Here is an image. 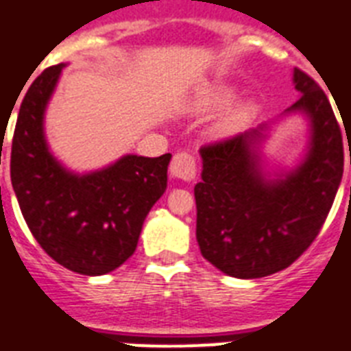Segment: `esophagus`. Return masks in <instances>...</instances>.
I'll list each match as a JSON object with an SVG mask.
<instances>
[{"label":"esophagus","instance_id":"obj_1","mask_svg":"<svg viewBox=\"0 0 351 351\" xmlns=\"http://www.w3.org/2000/svg\"><path fill=\"white\" fill-rule=\"evenodd\" d=\"M169 171L173 178L189 182L197 175V162L189 153H176L171 160Z\"/></svg>","mask_w":351,"mask_h":351}]
</instances>
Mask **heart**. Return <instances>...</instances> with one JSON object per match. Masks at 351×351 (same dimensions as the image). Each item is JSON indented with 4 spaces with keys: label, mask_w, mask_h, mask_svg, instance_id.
Here are the masks:
<instances>
[{
    "label": "heart",
    "mask_w": 351,
    "mask_h": 351,
    "mask_svg": "<svg viewBox=\"0 0 351 351\" xmlns=\"http://www.w3.org/2000/svg\"><path fill=\"white\" fill-rule=\"evenodd\" d=\"M237 96V89L233 85H217L209 90L202 93L197 100L193 101V109L198 112H211L222 107L230 106ZM258 107L253 100H239L233 106L228 107V111L215 123V134L219 138H231L239 134L242 129L250 125V121L255 118Z\"/></svg>",
    "instance_id": "1"
}]
</instances>
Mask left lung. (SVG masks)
<instances>
[{
    "label": "left lung",
    "instance_id": "1",
    "mask_svg": "<svg viewBox=\"0 0 351 351\" xmlns=\"http://www.w3.org/2000/svg\"><path fill=\"white\" fill-rule=\"evenodd\" d=\"M293 85L300 98L282 117L308 120L306 151L295 167H267L262 147L273 121L200 149L197 240L204 258L230 277H267L297 261L321 231L341 186L343 134L330 100L299 69Z\"/></svg>",
    "mask_w": 351,
    "mask_h": 351
}]
</instances>
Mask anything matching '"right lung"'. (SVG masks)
<instances>
[{"label":"right lung","instance_id":"1","mask_svg":"<svg viewBox=\"0 0 351 351\" xmlns=\"http://www.w3.org/2000/svg\"><path fill=\"white\" fill-rule=\"evenodd\" d=\"M63 67L45 69L21 101L10 180L25 222L47 255L71 271L98 277L136 250L143 220L167 187L171 154H123L89 173L65 167L45 136L47 106Z\"/></svg>","mask_w":351,"mask_h":351}]
</instances>
